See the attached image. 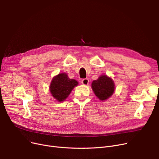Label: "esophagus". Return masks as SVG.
<instances>
[{"label": "esophagus", "instance_id": "1", "mask_svg": "<svg viewBox=\"0 0 159 159\" xmlns=\"http://www.w3.org/2000/svg\"><path fill=\"white\" fill-rule=\"evenodd\" d=\"M81 83H82V84H83V85H87L88 84H89V79H87V78L83 79V80H82Z\"/></svg>", "mask_w": 159, "mask_h": 159}]
</instances>
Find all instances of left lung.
<instances>
[{
  "mask_svg": "<svg viewBox=\"0 0 159 159\" xmlns=\"http://www.w3.org/2000/svg\"><path fill=\"white\" fill-rule=\"evenodd\" d=\"M92 89L100 100L105 101L114 94L115 85L111 78L107 75H102L98 80L92 81Z\"/></svg>",
  "mask_w": 159,
  "mask_h": 159,
  "instance_id": "1",
  "label": "left lung"
}]
</instances>
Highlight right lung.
Here are the masks:
<instances>
[{
  "label": "right lung",
  "mask_w": 159,
  "mask_h": 159,
  "mask_svg": "<svg viewBox=\"0 0 159 159\" xmlns=\"http://www.w3.org/2000/svg\"><path fill=\"white\" fill-rule=\"evenodd\" d=\"M78 85L76 80L70 79L66 73H61L52 80L50 85L51 94L58 101H63Z\"/></svg>",
  "instance_id": "1"
}]
</instances>
